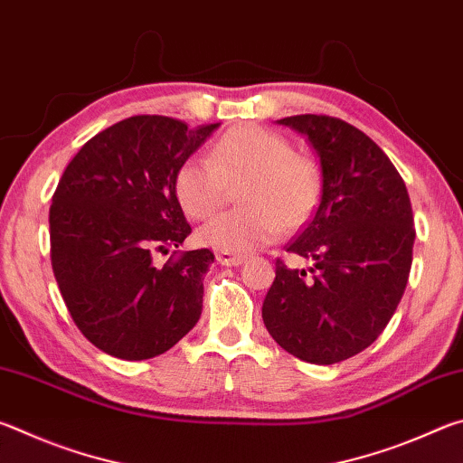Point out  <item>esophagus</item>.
<instances>
[{
    "instance_id": "1",
    "label": "esophagus",
    "mask_w": 463,
    "mask_h": 463,
    "mask_svg": "<svg viewBox=\"0 0 463 463\" xmlns=\"http://www.w3.org/2000/svg\"><path fill=\"white\" fill-rule=\"evenodd\" d=\"M245 260H247L245 255L231 253V250H218V253H216V261L222 263V265H241Z\"/></svg>"
}]
</instances>
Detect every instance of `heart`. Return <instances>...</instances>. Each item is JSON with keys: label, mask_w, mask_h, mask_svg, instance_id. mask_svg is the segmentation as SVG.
Returning <instances> with one entry per match:
<instances>
[{"label": "heart", "mask_w": 463, "mask_h": 463, "mask_svg": "<svg viewBox=\"0 0 463 463\" xmlns=\"http://www.w3.org/2000/svg\"><path fill=\"white\" fill-rule=\"evenodd\" d=\"M239 190L242 208L208 221L195 237L216 250L247 253L276 241L315 213L323 177L315 161L294 151L289 140L269 128H231L214 140L206 159L192 156L179 165L174 192L179 208L192 221H202L221 206L226 185Z\"/></svg>", "instance_id": "1"}]
</instances>
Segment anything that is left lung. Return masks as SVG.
<instances>
[{"mask_svg": "<svg viewBox=\"0 0 463 463\" xmlns=\"http://www.w3.org/2000/svg\"><path fill=\"white\" fill-rule=\"evenodd\" d=\"M278 122L317 148L323 195L286 245L312 268L276 261L263 323L288 354L331 365L370 347L394 315L412 265V206L388 155L354 124L325 114Z\"/></svg>", "mask_w": 463, "mask_h": 463, "instance_id": "1", "label": "left lung"}]
</instances>
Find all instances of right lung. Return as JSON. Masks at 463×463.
I'll list each match as a JSON object with an SVG mask.
<instances>
[{"instance_id": "obj_1", "label": "right lung", "mask_w": 463, "mask_h": 463, "mask_svg": "<svg viewBox=\"0 0 463 463\" xmlns=\"http://www.w3.org/2000/svg\"><path fill=\"white\" fill-rule=\"evenodd\" d=\"M216 128L130 116L90 138L59 179L49 213L54 279L77 328L108 355L151 359L198 323L213 250H174L163 268L153 257L192 232L174 179Z\"/></svg>"}]
</instances>
